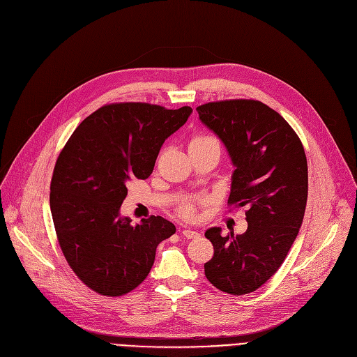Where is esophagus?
I'll return each instance as SVG.
<instances>
[{"label":"esophagus","mask_w":357,"mask_h":357,"mask_svg":"<svg viewBox=\"0 0 357 357\" xmlns=\"http://www.w3.org/2000/svg\"><path fill=\"white\" fill-rule=\"evenodd\" d=\"M181 235H183L184 238H188V239H196V238H199V233L195 231V230H190V229L181 230Z\"/></svg>","instance_id":"obj_1"}]
</instances>
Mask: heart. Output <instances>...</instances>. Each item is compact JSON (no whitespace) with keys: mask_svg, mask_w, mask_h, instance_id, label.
Wrapping results in <instances>:
<instances>
[{"mask_svg":"<svg viewBox=\"0 0 357 357\" xmlns=\"http://www.w3.org/2000/svg\"><path fill=\"white\" fill-rule=\"evenodd\" d=\"M213 140H215V139H214V137H211V136H196V137H193V139H192L190 144H198V143L213 142ZM178 210H180V214H181L183 217H192V215H193V205H192V202H190V201H184V202H181V204H180V206H178Z\"/></svg>","mask_w":357,"mask_h":357,"instance_id":"b5f03b06","label":"heart"}]
</instances>
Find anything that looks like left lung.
Wrapping results in <instances>:
<instances>
[{
  "label": "left lung",
  "mask_w": 357,
  "mask_h": 357,
  "mask_svg": "<svg viewBox=\"0 0 357 357\" xmlns=\"http://www.w3.org/2000/svg\"><path fill=\"white\" fill-rule=\"evenodd\" d=\"M196 110L235 165L229 205L248 208L243 235L205 231L214 247L205 276L217 289L243 296L278 272L298 235L309 189L304 147L288 122L258 100L211 102Z\"/></svg>",
  "instance_id": "obj_1"
}]
</instances>
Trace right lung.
Listing matches in <instances>:
<instances>
[{
	"mask_svg": "<svg viewBox=\"0 0 357 357\" xmlns=\"http://www.w3.org/2000/svg\"><path fill=\"white\" fill-rule=\"evenodd\" d=\"M190 106L112 103L85 118L61 149L50 184V208L68 264L90 289L119 297L149 275L156 247L176 233L161 215L132 226L119 208L131 178H147L164 142Z\"/></svg>",
	"mask_w": 357,
	"mask_h": 357,
	"instance_id": "obj_1",
	"label": "right lung"
}]
</instances>
